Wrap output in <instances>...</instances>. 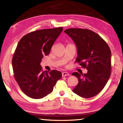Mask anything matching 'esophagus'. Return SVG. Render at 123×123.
Instances as JSON below:
<instances>
[{"label":"esophagus","mask_w":123,"mask_h":123,"mask_svg":"<svg viewBox=\"0 0 123 123\" xmlns=\"http://www.w3.org/2000/svg\"><path fill=\"white\" fill-rule=\"evenodd\" d=\"M68 75H69V74L68 73V72H63L62 73V76H68Z\"/></svg>","instance_id":"esophagus-1"}]
</instances>
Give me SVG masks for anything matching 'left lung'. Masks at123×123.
I'll list each match as a JSON object with an SVG mask.
<instances>
[{
	"label": "left lung",
	"mask_w": 123,
	"mask_h": 123,
	"mask_svg": "<svg viewBox=\"0 0 123 123\" xmlns=\"http://www.w3.org/2000/svg\"><path fill=\"white\" fill-rule=\"evenodd\" d=\"M64 32L76 44L78 57L75 61L87 69L86 74L72 73L79 80L73 92L85 98L94 97L103 90L110 77L111 50L98 34L90 30L71 28Z\"/></svg>",
	"instance_id": "1"
}]
</instances>
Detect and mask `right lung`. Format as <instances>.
<instances>
[{
	"label": "right lung",
	"mask_w": 123,
	"mask_h": 123,
	"mask_svg": "<svg viewBox=\"0 0 123 123\" xmlns=\"http://www.w3.org/2000/svg\"><path fill=\"white\" fill-rule=\"evenodd\" d=\"M62 30V27L36 30L25 35L18 42L12 65L17 82L29 97L38 99L47 96L61 78V72L58 70L42 71L40 63L44 55H49Z\"/></svg>",
	"instance_id": "obj_1"
}]
</instances>
